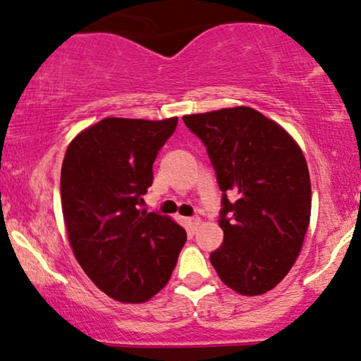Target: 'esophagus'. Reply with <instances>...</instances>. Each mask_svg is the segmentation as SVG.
<instances>
[{"mask_svg": "<svg viewBox=\"0 0 361 361\" xmlns=\"http://www.w3.org/2000/svg\"><path fill=\"white\" fill-rule=\"evenodd\" d=\"M188 223L191 225V228H193V230H196V228L202 225V220H200L198 216H193V218H190Z\"/></svg>", "mask_w": 361, "mask_h": 361, "instance_id": "1", "label": "esophagus"}]
</instances>
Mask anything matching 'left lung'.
Segmentation results:
<instances>
[{
    "label": "left lung",
    "mask_w": 361,
    "mask_h": 361,
    "mask_svg": "<svg viewBox=\"0 0 361 361\" xmlns=\"http://www.w3.org/2000/svg\"><path fill=\"white\" fill-rule=\"evenodd\" d=\"M208 149L223 209V243L209 262L226 286L263 295L288 275L312 214L305 154L288 131L250 106L183 116ZM226 192L237 200L230 202Z\"/></svg>",
    "instance_id": "8db88e82"
}]
</instances>
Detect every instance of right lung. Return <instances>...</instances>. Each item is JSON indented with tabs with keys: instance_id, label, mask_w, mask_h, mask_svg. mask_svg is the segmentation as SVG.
Returning a JSON list of instances; mask_svg holds the SVG:
<instances>
[{
	"instance_id": "add662e5",
	"label": "right lung",
	"mask_w": 361,
	"mask_h": 361,
	"mask_svg": "<svg viewBox=\"0 0 361 361\" xmlns=\"http://www.w3.org/2000/svg\"><path fill=\"white\" fill-rule=\"evenodd\" d=\"M178 118H103L68 145L61 208L73 255L103 293L145 303L165 288L186 241L170 216L141 208Z\"/></svg>"
}]
</instances>
